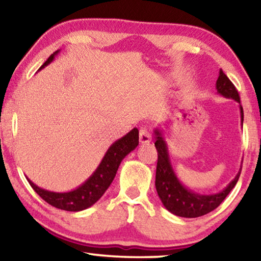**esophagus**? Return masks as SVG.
Segmentation results:
<instances>
[{
  "mask_svg": "<svg viewBox=\"0 0 261 261\" xmlns=\"http://www.w3.org/2000/svg\"><path fill=\"white\" fill-rule=\"evenodd\" d=\"M152 140V135L146 126H143L139 130V141L141 144H148Z\"/></svg>",
  "mask_w": 261,
  "mask_h": 261,
  "instance_id": "obj_1",
  "label": "esophagus"
}]
</instances>
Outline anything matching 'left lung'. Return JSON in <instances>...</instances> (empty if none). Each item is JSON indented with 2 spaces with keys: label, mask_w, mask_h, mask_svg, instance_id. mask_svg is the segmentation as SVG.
Here are the masks:
<instances>
[{
  "label": "left lung",
  "mask_w": 261,
  "mask_h": 261,
  "mask_svg": "<svg viewBox=\"0 0 261 261\" xmlns=\"http://www.w3.org/2000/svg\"><path fill=\"white\" fill-rule=\"evenodd\" d=\"M215 87L220 95L227 99H232L233 101L240 103L241 122L243 125L244 114H243L240 95H238L236 87L229 81V78L224 74L222 69H220L219 78L216 81ZM153 135L154 139H155V147L158 151L155 188L162 205L170 213L177 216H182V218H198V216H202L214 211L221 202L226 199L229 192L235 188L237 180L240 178L242 165L235 178L222 191L213 194H200L190 190L180 182L175 173L170 161L169 151H168V145L163 130L160 129V127H155L153 130Z\"/></svg>",
  "instance_id": "left-lung-1"
}]
</instances>
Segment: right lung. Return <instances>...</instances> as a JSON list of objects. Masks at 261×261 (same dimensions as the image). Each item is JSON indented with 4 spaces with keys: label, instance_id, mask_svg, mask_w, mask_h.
Listing matches in <instances>:
<instances>
[{
    "label": "right lung",
    "instance_id": "1",
    "mask_svg": "<svg viewBox=\"0 0 261 261\" xmlns=\"http://www.w3.org/2000/svg\"><path fill=\"white\" fill-rule=\"evenodd\" d=\"M59 53L60 50H56L54 54L48 57V60L41 65L39 71L46 68L48 64H50ZM138 144L139 131L137 127H134L129 134L123 136L122 138L117 139L110 145L100 165L94 170V173L85 182L79 185L78 188L71 190V191H48L46 189L39 188L30 178H28L30 185L34 191L49 205L56 207V208L69 212L84 211L94 205L103 196V193L107 191L109 185L112 184L115 176H116L117 169L122 160L130 152L134 151L138 146Z\"/></svg>",
    "mask_w": 261,
    "mask_h": 261
}]
</instances>
